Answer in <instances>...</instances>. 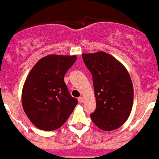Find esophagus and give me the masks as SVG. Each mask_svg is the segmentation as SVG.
I'll use <instances>...</instances> for the list:
<instances>
[{"label": "esophagus", "mask_w": 159, "mask_h": 159, "mask_svg": "<svg viewBox=\"0 0 159 159\" xmlns=\"http://www.w3.org/2000/svg\"><path fill=\"white\" fill-rule=\"evenodd\" d=\"M78 101H79V103H83V101H84V98H83V97H80L79 98H78Z\"/></svg>", "instance_id": "esophagus-1"}]
</instances>
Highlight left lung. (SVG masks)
<instances>
[{
  "label": "left lung",
  "mask_w": 159,
  "mask_h": 159,
  "mask_svg": "<svg viewBox=\"0 0 159 159\" xmlns=\"http://www.w3.org/2000/svg\"><path fill=\"white\" fill-rule=\"evenodd\" d=\"M93 80L96 110L92 122L103 131L122 125L129 117L134 101V88L127 69L113 56L100 51L82 55Z\"/></svg>",
  "instance_id": "8db88e82"
}]
</instances>
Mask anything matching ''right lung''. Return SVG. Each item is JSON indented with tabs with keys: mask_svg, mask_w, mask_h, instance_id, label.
Segmentation results:
<instances>
[{
	"mask_svg": "<svg viewBox=\"0 0 159 159\" xmlns=\"http://www.w3.org/2000/svg\"><path fill=\"white\" fill-rule=\"evenodd\" d=\"M76 60L75 55H49L39 60L27 76L22 92V107L39 129L59 128L77 104L64 80Z\"/></svg>",
	"mask_w": 159,
	"mask_h": 159,
	"instance_id": "right-lung-1",
	"label": "right lung"
}]
</instances>
